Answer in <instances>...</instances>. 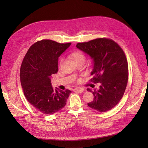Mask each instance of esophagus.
<instances>
[{
  "mask_svg": "<svg viewBox=\"0 0 148 148\" xmlns=\"http://www.w3.org/2000/svg\"><path fill=\"white\" fill-rule=\"evenodd\" d=\"M74 91H77V92L81 93V92H82L84 91V88H75L74 90Z\"/></svg>",
  "mask_w": 148,
  "mask_h": 148,
  "instance_id": "obj_1",
  "label": "esophagus"
}]
</instances>
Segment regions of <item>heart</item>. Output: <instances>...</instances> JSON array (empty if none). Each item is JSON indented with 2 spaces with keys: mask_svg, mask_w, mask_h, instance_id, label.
<instances>
[{
  "mask_svg": "<svg viewBox=\"0 0 148 148\" xmlns=\"http://www.w3.org/2000/svg\"><path fill=\"white\" fill-rule=\"evenodd\" d=\"M70 57L75 62L81 60H85L86 59L85 56H84L83 53H82L80 51H75L72 53L70 54ZM61 62H62V59H61L60 61V64H61Z\"/></svg>",
  "mask_w": 148,
  "mask_h": 148,
  "instance_id": "obj_1",
  "label": "heart"
}]
</instances>
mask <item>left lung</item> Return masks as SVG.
Here are the masks:
<instances>
[{"mask_svg": "<svg viewBox=\"0 0 148 148\" xmlns=\"http://www.w3.org/2000/svg\"><path fill=\"white\" fill-rule=\"evenodd\" d=\"M76 47L91 57L94 77L91 81L101 84L98 90L87 89L94 95L88 106L101 112L111 110L122 98L128 83V65L123 50L107 38L77 43Z\"/></svg>", "mask_w": 148, "mask_h": 148, "instance_id": "obj_1", "label": "left lung"}]
</instances>
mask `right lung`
<instances>
[{
	"label": "right lung",
	"instance_id": "obj_1",
	"mask_svg": "<svg viewBox=\"0 0 148 148\" xmlns=\"http://www.w3.org/2000/svg\"><path fill=\"white\" fill-rule=\"evenodd\" d=\"M42 40L27 51L21 65L20 78L25 97L38 111L53 114L65 107L71 91L54 89L51 78L58 71V60L71 45Z\"/></svg>",
	"mask_w": 148,
	"mask_h": 148
}]
</instances>
